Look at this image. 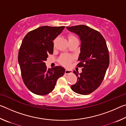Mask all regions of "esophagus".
<instances>
[{
  "instance_id": "1",
  "label": "esophagus",
  "mask_w": 126,
  "mask_h": 126,
  "mask_svg": "<svg viewBox=\"0 0 126 126\" xmlns=\"http://www.w3.org/2000/svg\"><path fill=\"white\" fill-rule=\"evenodd\" d=\"M72 72V71H71V70H68V69H66L65 71V74H70Z\"/></svg>"
}]
</instances>
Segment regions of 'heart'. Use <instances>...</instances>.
Wrapping results in <instances>:
<instances>
[{
    "label": "heart",
    "mask_w": 126,
    "mask_h": 126,
    "mask_svg": "<svg viewBox=\"0 0 126 126\" xmlns=\"http://www.w3.org/2000/svg\"><path fill=\"white\" fill-rule=\"evenodd\" d=\"M68 41H71V40L77 39L76 38L75 36H74L72 34H70L68 35ZM72 60V58L69 56V55H63L61 57L60 59H59V61H60V63L62 64L63 65L65 66V67H68V65H69L70 63Z\"/></svg>",
    "instance_id": "1"
}]
</instances>
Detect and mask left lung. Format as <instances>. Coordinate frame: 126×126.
<instances>
[{
    "label": "left lung",
    "instance_id": "obj_1",
    "mask_svg": "<svg viewBox=\"0 0 126 126\" xmlns=\"http://www.w3.org/2000/svg\"><path fill=\"white\" fill-rule=\"evenodd\" d=\"M80 40V53L77 66L82 73L73 71L77 77L76 83L71 86L74 92L86 95L93 92L102 83L110 64V56L106 40L95 30L84 25L68 27Z\"/></svg>",
    "mask_w": 126,
    "mask_h": 126
}]
</instances>
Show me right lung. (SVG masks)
<instances>
[{
	"instance_id": "1",
	"label": "right lung",
	"mask_w": 126,
	"mask_h": 126,
	"mask_svg": "<svg viewBox=\"0 0 126 126\" xmlns=\"http://www.w3.org/2000/svg\"><path fill=\"white\" fill-rule=\"evenodd\" d=\"M64 28L40 27L28 33L23 40L18 63L25 85L35 94L43 95L51 92L58 79L65 73L62 66L49 69L45 63L48 55L53 53V40Z\"/></svg>"
}]
</instances>
